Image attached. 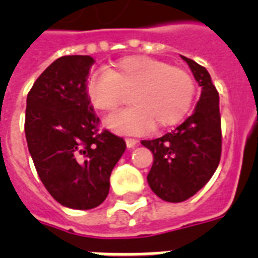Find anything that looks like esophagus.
<instances>
[{
  "label": "esophagus",
  "mask_w": 258,
  "mask_h": 258,
  "mask_svg": "<svg viewBox=\"0 0 258 258\" xmlns=\"http://www.w3.org/2000/svg\"><path fill=\"white\" fill-rule=\"evenodd\" d=\"M125 145H127V149H134L138 145V141L137 139H133V138H127L125 139Z\"/></svg>",
  "instance_id": "obj_1"
}]
</instances>
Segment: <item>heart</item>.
Segmentation results:
<instances>
[{
	"label": "heart",
	"instance_id": "heart-1",
	"mask_svg": "<svg viewBox=\"0 0 258 258\" xmlns=\"http://www.w3.org/2000/svg\"><path fill=\"white\" fill-rule=\"evenodd\" d=\"M87 95L95 108L112 112L131 97L133 107L113 113L105 125L119 134H139L155 125L176 124L187 113L196 95V83L183 68L146 56H130L108 70L93 72Z\"/></svg>",
	"mask_w": 258,
	"mask_h": 258
}]
</instances>
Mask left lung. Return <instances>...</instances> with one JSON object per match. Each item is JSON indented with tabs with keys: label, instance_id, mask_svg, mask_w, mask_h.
<instances>
[{
	"label": "left lung",
	"instance_id": "8db88e82",
	"mask_svg": "<svg viewBox=\"0 0 258 258\" xmlns=\"http://www.w3.org/2000/svg\"><path fill=\"white\" fill-rule=\"evenodd\" d=\"M180 57L202 89L200 100L191 115L171 133L142 141L154 155L147 182L167 202H182L200 191L218 167L222 147L220 96L212 78L194 60Z\"/></svg>",
	"mask_w": 258,
	"mask_h": 258
}]
</instances>
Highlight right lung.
<instances>
[{
  "label": "right lung",
  "mask_w": 258,
  "mask_h": 258,
  "mask_svg": "<svg viewBox=\"0 0 258 258\" xmlns=\"http://www.w3.org/2000/svg\"><path fill=\"white\" fill-rule=\"evenodd\" d=\"M91 56H62L26 97L25 137L40 179L62 206L88 210L109 191V176L125 150L123 138L100 131L87 95Z\"/></svg>",
  "instance_id": "add662e5"
}]
</instances>
